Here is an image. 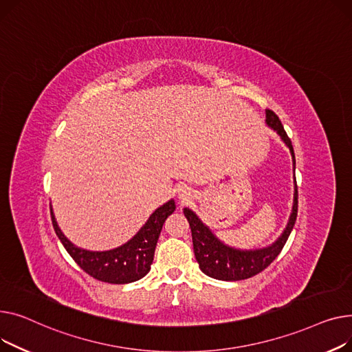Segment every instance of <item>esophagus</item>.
<instances>
[{
    "label": "esophagus",
    "mask_w": 352,
    "mask_h": 352,
    "mask_svg": "<svg viewBox=\"0 0 352 352\" xmlns=\"http://www.w3.org/2000/svg\"><path fill=\"white\" fill-rule=\"evenodd\" d=\"M179 197L182 199V201H188L190 199V192L188 189H182L179 192Z\"/></svg>",
    "instance_id": "obj_1"
}]
</instances>
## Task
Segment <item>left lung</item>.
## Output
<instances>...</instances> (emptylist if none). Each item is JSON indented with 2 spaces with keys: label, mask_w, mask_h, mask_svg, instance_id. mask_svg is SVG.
Instances as JSON below:
<instances>
[{
  "label": "left lung",
  "mask_w": 352,
  "mask_h": 352,
  "mask_svg": "<svg viewBox=\"0 0 352 352\" xmlns=\"http://www.w3.org/2000/svg\"><path fill=\"white\" fill-rule=\"evenodd\" d=\"M265 122L268 126L273 128L281 136L284 143L290 148V152L293 156V164L296 166V156H294L292 140L287 136L278 116L272 109H265ZM297 210H298V192H297V182H296L293 213L290 216V220H288L284 233L270 247H265V249H260V250H250V252L236 250L229 245L223 244L220 240L216 239V236L210 232L209 227L204 226L190 209H184L183 213L190 224L193 250H195V256L199 263L200 270L206 276L217 278V280L239 281V280L250 278L261 273L276 260V257L281 253L283 247L296 224Z\"/></svg>",
  "instance_id": "left-lung-1"
}]
</instances>
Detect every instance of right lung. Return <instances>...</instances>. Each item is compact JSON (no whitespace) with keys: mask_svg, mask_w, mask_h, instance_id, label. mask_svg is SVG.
Returning <instances> with one entry per match:
<instances>
[{"mask_svg":"<svg viewBox=\"0 0 352 352\" xmlns=\"http://www.w3.org/2000/svg\"><path fill=\"white\" fill-rule=\"evenodd\" d=\"M175 209L173 200L164 203L155 210L132 240L109 252H88L79 249L62 234L52 212L51 219L58 239L87 274L103 283L128 284L140 280L149 273L162 226Z\"/></svg>","mask_w":352,"mask_h":352,"instance_id":"obj_1","label":"right lung"}]
</instances>
